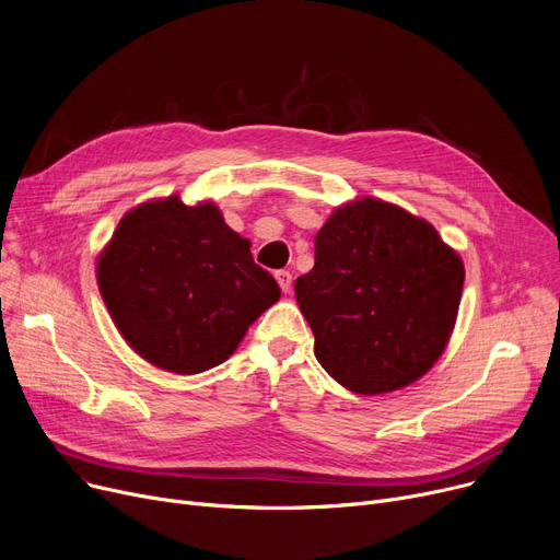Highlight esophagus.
Instances as JSON below:
<instances>
[{"label":"esophagus","mask_w":560,"mask_h":560,"mask_svg":"<svg viewBox=\"0 0 560 560\" xmlns=\"http://www.w3.org/2000/svg\"><path fill=\"white\" fill-rule=\"evenodd\" d=\"M275 277H277V281H279L281 290H283V292H288V290H290V283H292V275H290L288 270H279Z\"/></svg>","instance_id":"esophagus-1"}]
</instances>
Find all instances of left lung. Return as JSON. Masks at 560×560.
I'll list each match as a JSON object with an SVG mask.
<instances>
[{
	"label": "left lung",
	"instance_id": "left-lung-1",
	"mask_svg": "<svg viewBox=\"0 0 560 560\" xmlns=\"http://www.w3.org/2000/svg\"><path fill=\"white\" fill-rule=\"evenodd\" d=\"M465 268L422 218L374 197L331 213L295 298L315 359L340 386L384 395L413 384L456 325Z\"/></svg>",
	"mask_w": 560,
	"mask_h": 560
}]
</instances>
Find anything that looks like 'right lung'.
Here are the masks:
<instances>
[{
  "label": "right lung",
  "mask_w": 560,
  "mask_h": 560,
  "mask_svg": "<svg viewBox=\"0 0 560 560\" xmlns=\"http://www.w3.org/2000/svg\"><path fill=\"white\" fill-rule=\"evenodd\" d=\"M249 241L215 203L144 201L97 258V283L117 331L147 363L197 374L224 363L252 322L279 302Z\"/></svg>",
  "instance_id": "1"
}]
</instances>
